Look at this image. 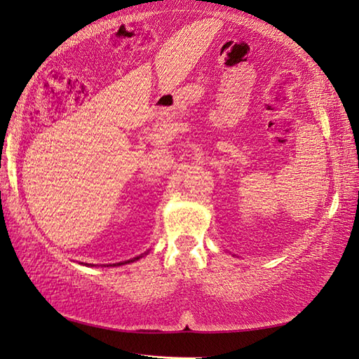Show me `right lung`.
Segmentation results:
<instances>
[{
    "instance_id": "1",
    "label": "right lung",
    "mask_w": 359,
    "mask_h": 359,
    "mask_svg": "<svg viewBox=\"0 0 359 359\" xmlns=\"http://www.w3.org/2000/svg\"><path fill=\"white\" fill-rule=\"evenodd\" d=\"M149 251H147V253H143V255H140V256H137V257H133V259H129V261H125V262H118V264H109V265H104V266H118V265H125V264H131V262H135V261H139L140 257H143L144 255H148ZM81 265H86V266H95L94 264H83L81 262Z\"/></svg>"
}]
</instances>
